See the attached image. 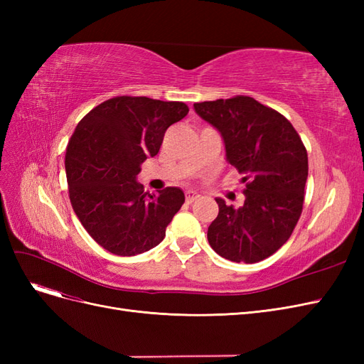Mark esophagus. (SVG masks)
<instances>
[{
	"mask_svg": "<svg viewBox=\"0 0 364 364\" xmlns=\"http://www.w3.org/2000/svg\"><path fill=\"white\" fill-rule=\"evenodd\" d=\"M200 197V194L197 193V191H194V190H188L185 193V199H186V202L188 203H193L194 200H197Z\"/></svg>",
	"mask_w": 364,
	"mask_h": 364,
	"instance_id": "obj_1",
	"label": "esophagus"
}]
</instances>
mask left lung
Segmentation results:
<instances>
[{
	"mask_svg": "<svg viewBox=\"0 0 364 364\" xmlns=\"http://www.w3.org/2000/svg\"><path fill=\"white\" fill-rule=\"evenodd\" d=\"M225 141L226 159L243 174L245 205L218 203L208 228L211 247L229 261L253 264L273 255L302 214L308 155L290 121L257 102L237 95L194 103Z\"/></svg>",
	"mask_w": 364,
	"mask_h": 364,
	"instance_id": "1",
	"label": "left lung"
}]
</instances>
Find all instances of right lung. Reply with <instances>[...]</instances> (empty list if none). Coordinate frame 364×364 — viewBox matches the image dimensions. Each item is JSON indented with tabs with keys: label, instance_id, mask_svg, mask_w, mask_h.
I'll return each mask as SVG.
<instances>
[{
	"label": "right lung",
	"instance_id": "right-lung-1",
	"mask_svg": "<svg viewBox=\"0 0 364 364\" xmlns=\"http://www.w3.org/2000/svg\"><path fill=\"white\" fill-rule=\"evenodd\" d=\"M188 111L182 102L121 95L77 124L65 155L70 200L86 232L107 252L134 257L164 240L183 191L168 186L150 194L136 176L158 155L165 130Z\"/></svg>",
	"mask_w": 364,
	"mask_h": 364
}]
</instances>
